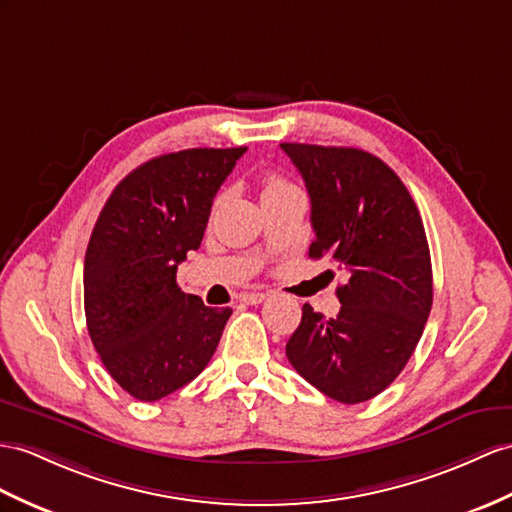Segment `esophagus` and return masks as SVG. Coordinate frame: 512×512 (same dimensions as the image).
<instances>
[{
    "label": "esophagus",
    "mask_w": 512,
    "mask_h": 512,
    "mask_svg": "<svg viewBox=\"0 0 512 512\" xmlns=\"http://www.w3.org/2000/svg\"><path fill=\"white\" fill-rule=\"evenodd\" d=\"M267 297H269V293H265V291H249L241 299L245 304H260V302H265Z\"/></svg>",
    "instance_id": "34e87169"
}]
</instances>
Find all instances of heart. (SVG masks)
Segmentation results:
<instances>
[{"mask_svg":"<svg viewBox=\"0 0 512 512\" xmlns=\"http://www.w3.org/2000/svg\"><path fill=\"white\" fill-rule=\"evenodd\" d=\"M293 189H295V186L286 178H282L280 173H267V176L263 178V197L286 193V191H293Z\"/></svg>","mask_w":512,"mask_h":512,"instance_id":"obj_1","label":"heart"}]
</instances>
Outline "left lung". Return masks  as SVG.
<instances>
[{
    "mask_svg": "<svg viewBox=\"0 0 512 512\" xmlns=\"http://www.w3.org/2000/svg\"><path fill=\"white\" fill-rule=\"evenodd\" d=\"M280 147L310 195L315 241L308 256L350 276L336 289L334 319L304 304L286 358L332 400L367 402L400 376L430 315L432 263L421 215L378 156L356 147Z\"/></svg>",
    "mask_w": 512,
    "mask_h": 512,
    "instance_id": "8db88e82",
    "label": "left lung"
}]
</instances>
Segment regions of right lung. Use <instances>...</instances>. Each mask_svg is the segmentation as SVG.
Here are the masks:
<instances>
[{
    "label": "right lung",
    "mask_w": 512,
    "mask_h": 512,
    "mask_svg": "<svg viewBox=\"0 0 512 512\" xmlns=\"http://www.w3.org/2000/svg\"><path fill=\"white\" fill-rule=\"evenodd\" d=\"M247 147H197L143 162L123 178L84 256V313L123 391L156 402L213 358L232 308L182 293L178 265L202 243L210 206Z\"/></svg>",
    "instance_id": "add662e5"
}]
</instances>
